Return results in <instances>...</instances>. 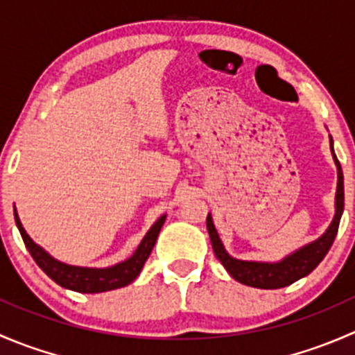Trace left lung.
Here are the masks:
<instances>
[{
  "label": "left lung",
  "instance_id": "left-lung-1",
  "mask_svg": "<svg viewBox=\"0 0 355 355\" xmlns=\"http://www.w3.org/2000/svg\"><path fill=\"white\" fill-rule=\"evenodd\" d=\"M331 153H333V141L330 137ZM333 159H335L336 171H338V184H336V196H335V218H333L331 225L328 230L321 235L318 241L311 242V244L300 247L295 252L288 254L278 263H259V261H241L232 257L230 254L225 250L223 244H221L218 232L214 228L213 218L207 214L206 218V227L209 232L211 244H213L214 256L220 259L223 264L225 270L232 275L237 282L241 284L249 285L254 288H282L287 285L293 284V282L300 280V278L307 277L318 264L323 261L327 256L328 250L333 244L338 232L340 218L343 213V173L340 161L336 159L335 153H333Z\"/></svg>",
  "mask_w": 355,
  "mask_h": 355
}]
</instances>
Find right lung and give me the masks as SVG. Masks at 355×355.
<instances>
[{
    "mask_svg": "<svg viewBox=\"0 0 355 355\" xmlns=\"http://www.w3.org/2000/svg\"><path fill=\"white\" fill-rule=\"evenodd\" d=\"M13 211H15V223L17 227H19L20 235H22L24 244L27 247L28 252H31V256L34 257L37 266L58 285L82 293L108 292V290L121 288L125 287V285L132 284V282L139 277V273H141L146 259H148L153 247L156 244L161 227H163L164 220H166V214H163V216L153 225L151 230L146 234V237L142 239V242L139 244L137 249H135V252L132 254L127 261H121V263L110 268H80L70 266V264L56 261L55 257L49 256L42 247H39L31 237H28L27 232L24 230L22 223H20L17 209Z\"/></svg>",
    "mask_w": 355,
    "mask_h": 355,
    "instance_id": "add662e5",
    "label": "right lung"
}]
</instances>
